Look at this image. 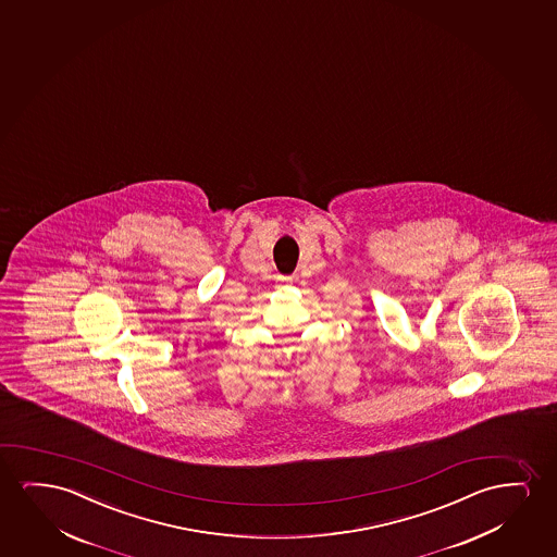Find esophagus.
Wrapping results in <instances>:
<instances>
[{"mask_svg":"<svg viewBox=\"0 0 557 557\" xmlns=\"http://www.w3.org/2000/svg\"><path fill=\"white\" fill-rule=\"evenodd\" d=\"M284 283H292V276H283Z\"/></svg>","mask_w":557,"mask_h":557,"instance_id":"obj_1","label":"esophagus"}]
</instances>
